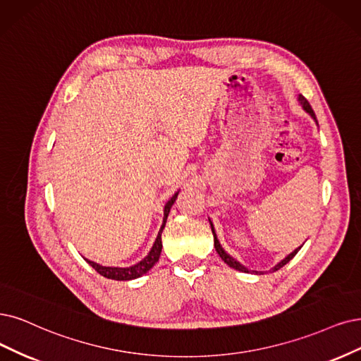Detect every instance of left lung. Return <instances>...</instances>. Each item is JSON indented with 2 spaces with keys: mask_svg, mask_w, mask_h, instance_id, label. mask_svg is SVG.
<instances>
[{
  "mask_svg": "<svg viewBox=\"0 0 361 361\" xmlns=\"http://www.w3.org/2000/svg\"><path fill=\"white\" fill-rule=\"evenodd\" d=\"M299 102H300V105L303 106V110L306 111V113H308L314 120H315V122H317V117H315V113H314V110L311 109V105H310V102L308 101H306V98L303 97V95H299ZM211 231H212V235H214V247H216V251L219 252V256L221 257V260L226 263V264H229L231 266V268H233V269H236V271H241V272H251V271H248L247 268H245V266H243L241 263H239L238 260H235L231 255H228V252H226L224 250H223V247L220 245V243H219V239H217V235H216V231H214V226H212V223H211ZM302 247H299V248H296L295 251H293V252H290V255L286 257V259H283L281 262H279L278 264H275L274 266V268L271 269L272 272H275V271H278V269H281L283 268V266L284 264H287L293 257H295L296 255H298V251L300 250ZM269 271V272H271ZM252 272H256V271H252ZM256 274H259V272H256Z\"/></svg>",
  "mask_w": 361,
  "mask_h": 361,
  "instance_id": "obj_1",
  "label": "left lung"
}]
</instances>
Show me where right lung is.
Returning <instances> with one entry per match:
<instances>
[{"label":"right lung","mask_w":361,"mask_h":361,"mask_svg":"<svg viewBox=\"0 0 361 361\" xmlns=\"http://www.w3.org/2000/svg\"><path fill=\"white\" fill-rule=\"evenodd\" d=\"M177 196H178V192L173 195L166 202L165 209H164V223H162V226H160V231L157 233L156 241H154L149 255H147L141 262H138L137 264H133V266H129V268H111V266H102V264H98L95 262H90L87 259H85V260L99 275L109 278V279H116V281H129V279L140 278L141 275L149 272L153 268V266L157 263V260L160 257V251H162V232H164V228L166 224V219H168V214L171 211V207L173 205V202H176Z\"/></svg>","instance_id":"obj_1"}]
</instances>
